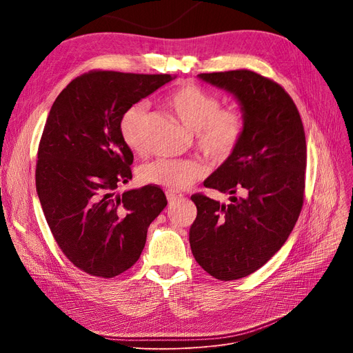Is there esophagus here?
<instances>
[{"instance_id": "obj_1", "label": "esophagus", "mask_w": 353, "mask_h": 353, "mask_svg": "<svg viewBox=\"0 0 353 353\" xmlns=\"http://www.w3.org/2000/svg\"><path fill=\"white\" fill-rule=\"evenodd\" d=\"M165 197H167V200H169V203H174V201H179V200H181V194H179V193H176V192H172V190H169V192H165Z\"/></svg>"}]
</instances>
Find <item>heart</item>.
<instances>
[{
	"mask_svg": "<svg viewBox=\"0 0 353 353\" xmlns=\"http://www.w3.org/2000/svg\"><path fill=\"white\" fill-rule=\"evenodd\" d=\"M169 105L181 124L194 132L196 145L208 159L223 163L233 154L245 130L243 114L237 108H220L219 99L196 84L176 88ZM144 114V104H133L124 111L119 124L121 140L136 153L143 148ZM205 174V164L193 159H157L143 164L137 173L141 183L173 192L193 186Z\"/></svg>",
	"mask_w": 353,
	"mask_h": 353,
	"instance_id": "heart-1",
	"label": "heart"
}]
</instances>
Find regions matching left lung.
<instances>
[{"instance_id":"obj_1","label":"left lung","mask_w":353,"mask_h":353,"mask_svg":"<svg viewBox=\"0 0 353 353\" xmlns=\"http://www.w3.org/2000/svg\"><path fill=\"white\" fill-rule=\"evenodd\" d=\"M199 79L232 92L245 130L233 154L205 180L206 188L232 194L229 205L201 193L192 196L197 217L190 248L209 274L236 281L261 269L298 221L305 194V130L285 88L261 74L233 70L203 72Z\"/></svg>"}]
</instances>
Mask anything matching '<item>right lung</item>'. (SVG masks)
Wrapping results in <instances>:
<instances>
[{"mask_svg": "<svg viewBox=\"0 0 353 353\" xmlns=\"http://www.w3.org/2000/svg\"><path fill=\"white\" fill-rule=\"evenodd\" d=\"M174 77L90 71L55 99L39 145L35 188L50 230L68 261L99 277L119 276L144 249L167 206L157 186L116 193L132 180L133 153L120 136L124 111Z\"/></svg>", "mask_w": 353, "mask_h": 353, "instance_id": "1", "label": "right lung"}]
</instances>
